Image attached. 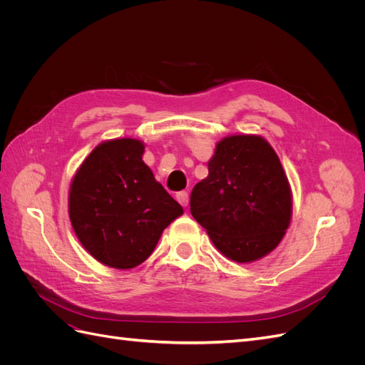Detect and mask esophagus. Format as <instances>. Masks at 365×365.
I'll return each mask as SVG.
<instances>
[{"label": "esophagus", "mask_w": 365, "mask_h": 365, "mask_svg": "<svg viewBox=\"0 0 365 365\" xmlns=\"http://www.w3.org/2000/svg\"><path fill=\"white\" fill-rule=\"evenodd\" d=\"M176 200H178V202L182 207H187V204H189V193H187L185 190L178 192V193H176Z\"/></svg>", "instance_id": "esophagus-1"}]
</instances>
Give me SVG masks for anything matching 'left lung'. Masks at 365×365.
Masks as SVG:
<instances>
[{
  "mask_svg": "<svg viewBox=\"0 0 365 365\" xmlns=\"http://www.w3.org/2000/svg\"><path fill=\"white\" fill-rule=\"evenodd\" d=\"M190 213L228 259L247 263L280 244L292 215L282 163L259 135H231L216 145L208 176L190 195Z\"/></svg>",
  "mask_w": 365,
  "mask_h": 365,
  "instance_id": "left-lung-1",
  "label": "left lung"
}]
</instances>
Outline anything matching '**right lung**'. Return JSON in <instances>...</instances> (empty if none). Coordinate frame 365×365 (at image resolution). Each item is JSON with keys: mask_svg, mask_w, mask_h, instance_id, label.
Masks as SVG:
<instances>
[{"mask_svg": "<svg viewBox=\"0 0 365 365\" xmlns=\"http://www.w3.org/2000/svg\"><path fill=\"white\" fill-rule=\"evenodd\" d=\"M145 145L117 138L98 145L74 175L68 213L77 239L101 263L130 269L155 250L163 230L182 215L143 161Z\"/></svg>", "mask_w": 365, "mask_h": 365, "instance_id": "add662e5", "label": "right lung"}]
</instances>
